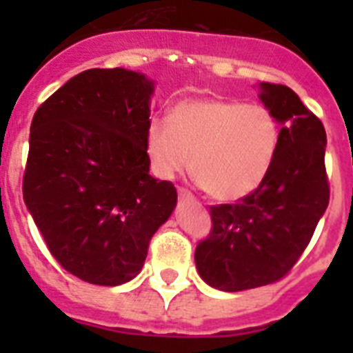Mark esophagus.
<instances>
[{"mask_svg":"<svg viewBox=\"0 0 353 353\" xmlns=\"http://www.w3.org/2000/svg\"><path fill=\"white\" fill-rule=\"evenodd\" d=\"M177 196H179V199H185V201H192L194 199V194L190 192L188 188H183V187L177 188Z\"/></svg>","mask_w":353,"mask_h":353,"instance_id":"obj_1","label":"esophagus"}]
</instances>
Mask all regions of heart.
<instances>
[{
	"mask_svg": "<svg viewBox=\"0 0 353 353\" xmlns=\"http://www.w3.org/2000/svg\"><path fill=\"white\" fill-rule=\"evenodd\" d=\"M280 128L271 110L229 99H194L174 106L168 121L148 124L144 148L163 179L190 166L199 187L221 201L254 192L279 150Z\"/></svg>",
	"mask_w": 353,
	"mask_h": 353,
	"instance_id": "1",
	"label": "heart"
}]
</instances>
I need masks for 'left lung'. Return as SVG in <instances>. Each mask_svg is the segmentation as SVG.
<instances>
[{
	"mask_svg": "<svg viewBox=\"0 0 353 353\" xmlns=\"http://www.w3.org/2000/svg\"><path fill=\"white\" fill-rule=\"evenodd\" d=\"M260 99L282 124L271 170L240 201L210 205L212 229L194 254L201 279L221 291L252 290L284 279L330 201L321 119L288 85L263 82Z\"/></svg>",
	"mask_w": 353,
	"mask_h": 353,
	"instance_id": "8db88e82",
	"label": "left lung"
}]
</instances>
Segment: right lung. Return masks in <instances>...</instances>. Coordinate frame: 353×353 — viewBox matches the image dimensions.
<instances>
[{
    "instance_id": "add662e5",
    "label": "right lung",
    "mask_w": 353,
    "mask_h": 353,
    "mask_svg": "<svg viewBox=\"0 0 353 353\" xmlns=\"http://www.w3.org/2000/svg\"><path fill=\"white\" fill-rule=\"evenodd\" d=\"M152 91L135 71L88 69L32 117L25 205L54 260L90 284L132 280L176 207V187L148 174Z\"/></svg>"
}]
</instances>
